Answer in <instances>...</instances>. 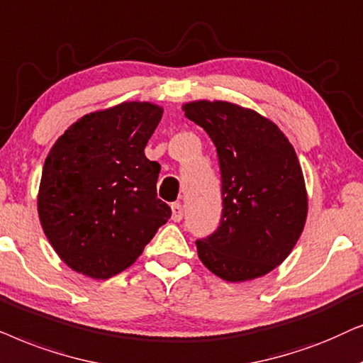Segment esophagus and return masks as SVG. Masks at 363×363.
Returning a JSON list of instances; mask_svg holds the SVG:
<instances>
[{
	"label": "esophagus",
	"mask_w": 363,
	"mask_h": 363,
	"mask_svg": "<svg viewBox=\"0 0 363 363\" xmlns=\"http://www.w3.org/2000/svg\"><path fill=\"white\" fill-rule=\"evenodd\" d=\"M171 211H172L171 219H172L174 222L182 220V206L179 204V202H174V204L171 206Z\"/></svg>",
	"instance_id": "1"
}]
</instances>
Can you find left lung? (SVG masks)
I'll return each instance as SVG.
<instances>
[{
  "instance_id": "1",
  "label": "left lung",
  "mask_w": 363,
  "mask_h": 363,
  "mask_svg": "<svg viewBox=\"0 0 363 363\" xmlns=\"http://www.w3.org/2000/svg\"><path fill=\"white\" fill-rule=\"evenodd\" d=\"M186 118L214 143L222 177L220 225L197 240L201 262L227 282L269 274L306 225L308 199L296 149L277 124L227 101H191Z\"/></svg>"
}]
</instances>
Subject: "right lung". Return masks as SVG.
<instances>
[{
    "label": "right lung",
    "mask_w": 363,
    "mask_h": 363,
    "mask_svg": "<svg viewBox=\"0 0 363 363\" xmlns=\"http://www.w3.org/2000/svg\"><path fill=\"white\" fill-rule=\"evenodd\" d=\"M161 106L124 101L83 116L57 138L43 166L38 214L67 267L106 280L136 262L171 207L157 199L161 166L144 147Z\"/></svg>",
    "instance_id": "1"
}]
</instances>
